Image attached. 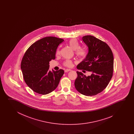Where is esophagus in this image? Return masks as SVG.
I'll list each match as a JSON object with an SVG mask.
<instances>
[{
    "mask_svg": "<svg viewBox=\"0 0 134 134\" xmlns=\"http://www.w3.org/2000/svg\"><path fill=\"white\" fill-rule=\"evenodd\" d=\"M71 71V69H66L65 70V72H69V71Z\"/></svg>",
    "mask_w": 134,
    "mask_h": 134,
    "instance_id": "obj_1",
    "label": "esophagus"
}]
</instances>
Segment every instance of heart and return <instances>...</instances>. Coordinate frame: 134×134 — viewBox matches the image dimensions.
I'll use <instances>...</instances> for the list:
<instances>
[{
    "label": "heart",
    "mask_w": 134,
    "mask_h": 134,
    "mask_svg": "<svg viewBox=\"0 0 134 134\" xmlns=\"http://www.w3.org/2000/svg\"><path fill=\"white\" fill-rule=\"evenodd\" d=\"M68 45L71 47L72 48L75 50V54L77 57L80 58H84L86 57L87 54V50L85 48L80 47V43L76 39H72L68 42ZM60 51L57 49V54H59ZM73 61L71 60L66 59L63 62V65L66 67L71 68L73 66Z\"/></svg>",
    "instance_id": "1"
}]
</instances>
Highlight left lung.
I'll return each instance as SVG.
<instances>
[{"label": "left lung", "instance_id": "left-lung-1", "mask_svg": "<svg viewBox=\"0 0 134 134\" xmlns=\"http://www.w3.org/2000/svg\"><path fill=\"white\" fill-rule=\"evenodd\" d=\"M82 40L88 47V54L77 68L91 72V75L86 77L81 72L77 71V77L75 87L81 94L94 96L103 91L111 80L114 71V55L108 45L96 37L86 35L82 37Z\"/></svg>", "mask_w": 134, "mask_h": 134}]
</instances>
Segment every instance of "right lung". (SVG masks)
Instances as JSON below:
<instances>
[{
    "mask_svg": "<svg viewBox=\"0 0 134 134\" xmlns=\"http://www.w3.org/2000/svg\"><path fill=\"white\" fill-rule=\"evenodd\" d=\"M63 41L57 37L43 38L32 44L23 57L20 68L24 80L38 94L46 95L54 91L64 73L63 69L49 70V62L55 59L58 46Z\"/></svg>",
    "mask_w": 134,
    "mask_h": 134,
    "instance_id": "right-lung-1",
    "label": "right lung"
}]
</instances>
